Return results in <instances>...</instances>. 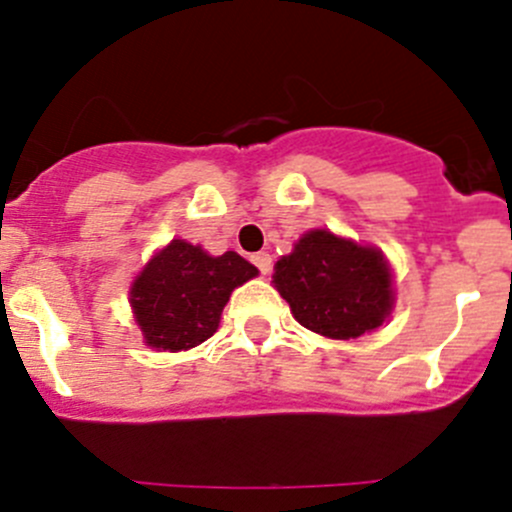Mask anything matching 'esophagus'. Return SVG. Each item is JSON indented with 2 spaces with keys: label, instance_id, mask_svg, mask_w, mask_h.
Masks as SVG:
<instances>
[{
  "label": "esophagus",
  "instance_id": "1",
  "mask_svg": "<svg viewBox=\"0 0 512 512\" xmlns=\"http://www.w3.org/2000/svg\"><path fill=\"white\" fill-rule=\"evenodd\" d=\"M251 261H254V266L263 273V276H266V273L271 271V263L273 261H271V256L266 254V251H261V254H254V256H251Z\"/></svg>",
  "mask_w": 512,
  "mask_h": 512
}]
</instances>
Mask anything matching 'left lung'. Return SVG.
Segmentation results:
<instances>
[{
	"mask_svg": "<svg viewBox=\"0 0 512 512\" xmlns=\"http://www.w3.org/2000/svg\"><path fill=\"white\" fill-rule=\"evenodd\" d=\"M273 286L308 331L351 341L381 326L393 308V276L373 246L313 229L273 266Z\"/></svg>",
	"mask_w": 512,
	"mask_h": 512,
	"instance_id": "left-lung-1",
	"label": "left lung"
}]
</instances>
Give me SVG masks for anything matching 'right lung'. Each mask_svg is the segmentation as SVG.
I'll return each mask as SVG.
<instances>
[{"mask_svg": "<svg viewBox=\"0 0 512 512\" xmlns=\"http://www.w3.org/2000/svg\"><path fill=\"white\" fill-rule=\"evenodd\" d=\"M254 276L258 268L236 251L209 256L174 239L131 283L129 301L146 346L176 353L204 343L219 328L231 291Z\"/></svg>", "mask_w": 512, "mask_h": 512, "instance_id": "1", "label": "right lung"}]
</instances>
